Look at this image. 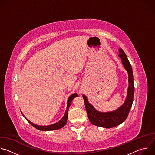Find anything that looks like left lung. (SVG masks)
Masks as SVG:
<instances>
[{"mask_svg":"<svg viewBox=\"0 0 155 155\" xmlns=\"http://www.w3.org/2000/svg\"><path fill=\"white\" fill-rule=\"evenodd\" d=\"M119 52V56L121 58L122 64L128 73L129 86L127 97L124 103L115 111L110 112H100L96 110L91 104L88 102L87 97L84 94L83 95L86 110L90 121L91 124L99 127L111 128L121 124L127 118L132 107V102H133L134 86L131 65L126 54L121 48H120Z\"/></svg>","mask_w":155,"mask_h":155,"instance_id":"left-lung-1","label":"left lung"}]
</instances>
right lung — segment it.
Returning a JSON list of instances; mask_svg holds the SVG:
<instances>
[{"instance_id": "1", "label": "right lung", "mask_w": 155, "mask_h": 155, "mask_svg": "<svg viewBox=\"0 0 155 155\" xmlns=\"http://www.w3.org/2000/svg\"><path fill=\"white\" fill-rule=\"evenodd\" d=\"M77 96H78V95L77 94V93H75V94H72L71 96H69V97L68 98V105H67V109H66V111H65V113L64 115V117H62V118L58 122L54 123V124H51V125H48V126H39V125H37L32 122H31L29 120H28L25 116L23 114V115L25 117V118L27 120V121L32 125L34 127H35L36 129H38V130H45V131H47V130H56V129H59L60 128H62V127H64L66 123H67V120H68V110H69V108L71 105V104L72 102V101Z\"/></svg>"}]
</instances>
